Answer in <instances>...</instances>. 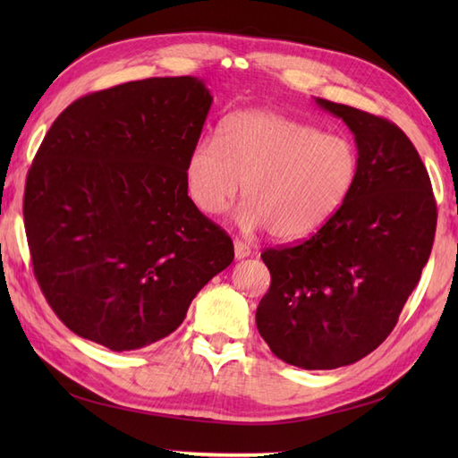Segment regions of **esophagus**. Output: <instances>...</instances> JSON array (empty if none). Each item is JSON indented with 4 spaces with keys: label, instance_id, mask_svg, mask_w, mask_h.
<instances>
[{
    "label": "esophagus",
    "instance_id": "esophagus-1",
    "mask_svg": "<svg viewBox=\"0 0 458 458\" xmlns=\"http://www.w3.org/2000/svg\"><path fill=\"white\" fill-rule=\"evenodd\" d=\"M234 254L238 259H244V258L251 256V248L246 246L242 240H234Z\"/></svg>",
    "mask_w": 458,
    "mask_h": 458
}]
</instances>
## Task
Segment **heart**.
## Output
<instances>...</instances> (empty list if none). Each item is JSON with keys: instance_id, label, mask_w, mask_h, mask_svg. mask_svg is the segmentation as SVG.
Returning <instances> with one entry per match:
<instances>
[{"instance_id": "obj_1", "label": "heart", "mask_w": 458, "mask_h": 458, "mask_svg": "<svg viewBox=\"0 0 458 458\" xmlns=\"http://www.w3.org/2000/svg\"><path fill=\"white\" fill-rule=\"evenodd\" d=\"M358 174V149L346 135L267 110L226 115L218 141L202 138L184 163V187L202 214L230 207L246 234L269 228L279 240L315 234L346 202Z\"/></svg>"}]
</instances>
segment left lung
Segmentation results:
<instances>
[{
	"label": "left lung",
	"mask_w": 458,
	"mask_h": 458,
	"mask_svg": "<svg viewBox=\"0 0 458 458\" xmlns=\"http://www.w3.org/2000/svg\"><path fill=\"white\" fill-rule=\"evenodd\" d=\"M354 133L358 174L313 236L269 248L256 325L279 360L303 369L354 364L384 343L431 256L437 204L420 153L395 123L315 100Z\"/></svg>",
	"instance_id": "1"
}]
</instances>
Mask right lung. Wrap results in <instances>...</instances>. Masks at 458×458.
Wrapping results in <instances>:
<instances>
[{"label":"right lung","mask_w":458,"mask_h":458,"mask_svg":"<svg viewBox=\"0 0 458 458\" xmlns=\"http://www.w3.org/2000/svg\"><path fill=\"white\" fill-rule=\"evenodd\" d=\"M210 106L194 76L145 79L82 96L47 131L25 232L38 287L74 335L114 352L157 343L234 259L184 187Z\"/></svg>","instance_id":"add662e5"}]
</instances>
